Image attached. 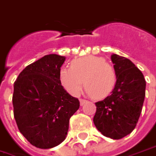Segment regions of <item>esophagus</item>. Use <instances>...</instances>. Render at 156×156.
<instances>
[{"label": "esophagus", "mask_w": 156, "mask_h": 156, "mask_svg": "<svg viewBox=\"0 0 156 156\" xmlns=\"http://www.w3.org/2000/svg\"><path fill=\"white\" fill-rule=\"evenodd\" d=\"M79 101H80V106H83L86 102H87V100H84V99H80L79 100Z\"/></svg>", "instance_id": "1"}]
</instances>
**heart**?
<instances>
[{
	"instance_id": "obj_1",
	"label": "heart",
	"mask_w": 156,
	"mask_h": 156,
	"mask_svg": "<svg viewBox=\"0 0 156 156\" xmlns=\"http://www.w3.org/2000/svg\"><path fill=\"white\" fill-rule=\"evenodd\" d=\"M59 81L63 88L73 96L79 94L84 83L87 94L101 99L110 95L114 90L116 73L105 58L89 55L73 60L70 68L61 69Z\"/></svg>"
}]
</instances>
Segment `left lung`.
<instances>
[{"mask_svg": "<svg viewBox=\"0 0 156 156\" xmlns=\"http://www.w3.org/2000/svg\"><path fill=\"white\" fill-rule=\"evenodd\" d=\"M116 84L111 95L96 102L93 122L103 136L118 140L133 131L141 113L146 80L138 68L126 58L112 55Z\"/></svg>", "mask_w": 156, "mask_h": 156, "instance_id": "8db88e82", "label": "left lung"}]
</instances>
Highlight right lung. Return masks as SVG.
Segmentation results:
<instances>
[{"label":"right lung","instance_id":"right-lung-1","mask_svg":"<svg viewBox=\"0 0 156 156\" xmlns=\"http://www.w3.org/2000/svg\"><path fill=\"white\" fill-rule=\"evenodd\" d=\"M66 58L45 55L26 67L14 83V116L19 131L37 148L50 149L63 142L69 119L79 101L59 81Z\"/></svg>","mask_w":156,"mask_h":156}]
</instances>
